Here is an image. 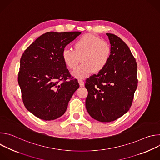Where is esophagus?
Instances as JSON below:
<instances>
[{
    "mask_svg": "<svg viewBox=\"0 0 160 160\" xmlns=\"http://www.w3.org/2000/svg\"><path fill=\"white\" fill-rule=\"evenodd\" d=\"M78 83H79L80 87H83V86H84V82H83L82 80L79 79V80H78Z\"/></svg>",
    "mask_w": 160,
    "mask_h": 160,
    "instance_id": "1",
    "label": "esophagus"
}]
</instances>
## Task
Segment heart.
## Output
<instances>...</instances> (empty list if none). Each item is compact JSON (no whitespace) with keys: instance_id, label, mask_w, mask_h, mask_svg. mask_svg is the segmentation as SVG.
Returning a JSON list of instances; mask_svg holds the SVG:
<instances>
[{"instance_id":"obj_1","label":"heart","mask_w":160,"mask_h":160,"mask_svg":"<svg viewBox=\"0 0 160 160\" xmlns=\"http://www.w3.org/2000/svg\"><path fill=\"white\" fill-rule=\"evenodd\" d=\"M74 50L65 48L62 52L64 62L70 70L77 66L81 58L82 64L73 72L78 78H85L93 72L102 71L107 64L111 53L109 44L93 34L87 33L78 38Z\"/></svg>"}]
</instances>
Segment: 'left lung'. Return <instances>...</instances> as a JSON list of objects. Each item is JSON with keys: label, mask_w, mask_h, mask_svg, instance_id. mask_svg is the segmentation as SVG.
<instances>
[{"label": "left lung", "mask_w": 160, "mask_h": 160, "mask_svg": "<svg viewBox=\"0 0 160 160\" xmlns=\"http://www.w3.org/2000/svg\"><path fill=\"white\" fill-rule=\"evenodd\" d=\"M111 44L109 61L104 69L86 80V109L101 122L123 116L132 106L138 87V65L128 45L118 37L106 33Z\"/></svg>", "instance_id": "1"}]
</instances>
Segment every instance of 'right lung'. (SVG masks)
Wrapping results in <instances>:
<instances>
[{"label": "right lung", "mask_w": 160, "mask_h": 160, "mask_svg": "<svg viewBox=\"0 0 160 160\" xmlns=\"http://www.w3.org/2000/svg\"><path fill=\"white\" fill-rule=\"evenodd\" d=\"M80 32H47L33 42L20 59L18 83L25 108L43 120H53L65 112L79 87L62 58L68 44Z\"/></svg>", "instance_id": "obj_1"}]
</instances>
